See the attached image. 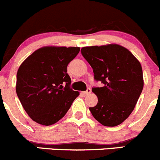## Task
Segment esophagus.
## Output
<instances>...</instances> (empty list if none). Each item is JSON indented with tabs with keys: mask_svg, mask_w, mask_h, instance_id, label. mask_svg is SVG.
Wrapping results in <instances>:
<instances>
[{
	"mask_svg": "<svg viewBox=\"0 0 160 160\" xmlns=\"http://www.w3.org/2000/svg\"><path fill=\"white\" fill-rule=\"evenodd\" d=\"M90 93H91V90H90V88H88V89L86 91H84V92H83V93H84L85 95H88V94H90Z\"/></svg>",
	"mask_w": 160,
	"mask_h": 160,
	"instance_id": "34e87169",
	"label": "esophagus"
}]
</instances>
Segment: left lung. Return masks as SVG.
<instances>
[{
    "mask_svg": "<svg viewBox=\"0 0 160 160\" xmlns=\"http://www.w3.org/2000/svg\"><path fill=\"white\" fill-rule=\"evenodd\" d=\"M83 57L93 68L94 79L104 83L92 88L98 102L90 108L92 115L104 126L122 124L134 110L144 85L139 61L126 48L118 44L86 46Z\"/></svg>",
    "mask_w": 160,
    "mask_h": 160,
    "instance_id": "obj_1",
    "label": "left lung"
}]
</instances>
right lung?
I'll return each mask as SVG.
<instances>
[{
    "instance_id": "obj_1",
    "label": "right lung",
    "mask_w": 160,
    "mask_h": 160,
    "mask_svg": "<svg viewBox=\"0 0 160 160\" xmlns=\"http://www.w3.org/2000/svg\"><path fill=\"white\" fill-rule=\"evenodd\" d=\"M80 47L44 46L19 67L16 93L31 118L39 125H53L64 117L80 92L70 89L67 66Z\"/></svg>"
}]
</instances>
